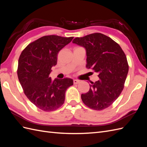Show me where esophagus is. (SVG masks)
<instances>
[{
	"label": "esophagus",
	"mask_w": 147,
	"mask_h": 147,
	"mask_svg": "<svg viewBox=\"0 0 147 147\" xmlns=\"http://www.w3.org/2000/svg\"><path fill=\"white\" fill-rule=\"evenodd\" d=\"M80 83V80H74V84H78Z\"/></svg>",
	"instance_id": "1"
}]
</instances>
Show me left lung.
<instances>
[{
    "label": "left lung",
    "mask_w": 147,
    "mask_h": 147,
    "mask_svg": "<svg viewBox=\"0 0 147 147\" xmlns=\"http://www.w3.org/2000/svg\"><path fill=\"white\" fill-rule=\"evenodd\" d=\"M73 43L85 48L86 68L99 74V80L90 84V90L82 94L89 108L102 110L109 107L121 94L129 70L125 53L116 42L101 33L76 37Z\"/></svg>",
    "instance_id": "obj_1"
}]
</instances>
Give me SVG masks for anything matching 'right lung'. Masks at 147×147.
<instances>
[{
	"instance_id": "add662e5",
	"label": "right lung",
	"mask_w": 147,
	"mask_h": 147,
	"mask_svg": "<svg viewBox=\"0 0 147 147\" xmlns=\"http://www.w3.org/2000/svg\"><path fill=\"white\" fill-rule=\"evenodd\" d=\"M73 37L45 35L30 43L21 52L17 74L24 93L37 108L52 112L63 105L65 91L73 85L69 78L51 80L49 77L57 64V54Z\"/></svg>"
}]
</instances>
